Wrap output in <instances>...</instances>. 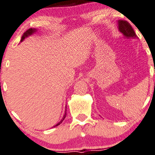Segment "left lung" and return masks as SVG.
Wrapping results in <instances>:
<instances>
[{"mask_svg":"<svg viewBox=\"0 0 155 155\" xmlns=\"http://www.w3.org/2000/svg\"><path fill=\"white\" fill-rule=\"evenodd\" d=\"M118 28H119V31L128 38L136 37L135 32L128 21H123V20L118 21Z\"/></svg>","mask_w":155,"mask_h":155,"instance_id":"8db88e82","label":"left lung"}]
</instances>
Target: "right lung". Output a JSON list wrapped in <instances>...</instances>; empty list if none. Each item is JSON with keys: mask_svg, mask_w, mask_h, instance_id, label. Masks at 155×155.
<instances>
[{"mask_svg": "<svg viewBox=\"0 0 155 155\" xmlns=\"http://www.w3.org/2000/svg\"><path fill=\"white\" fill-rule=\"evenodd\" d=\"M34 31H36V30H35V29L30 28V29H28V30H27V31H26L25 32L24 34H23L22 37H21V40H24V39L25 38V37H27L28 36V35H31V34H33V33H34ZM66 115H67V113H66V112H65V114H64V117H63V118H62L61 121L60 122H59V123H58V124H56L55 126H58V125H59V124H60L61 123H62V121H63L64 120L65 117H66Z\"/></svg>", "mask_w": 155, "mask_h": 155, "instance_id": "obj_1", "label": "right lung"}]
</instances>
